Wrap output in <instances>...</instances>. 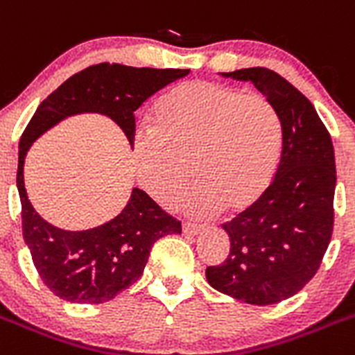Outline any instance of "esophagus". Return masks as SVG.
Here are the masks:
<instances>
[{
    "mask_svg": "<svg viewBox=\"0 0 355 355\" xmlns=\"http://www.w3.org/2000/svg\"><path fill=\"white\" fill-rule=\"evenodd\" d=\"M182 231H184V234L194 236V234H200L201 231H203V226H200V224H193V223H184L182 224Z\"/></svg>",
    "mask_w": 355,
    "mask_h": 355,
    "instance_id": "1",
    "label": "esophagus"
}]
</instances>
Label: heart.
Segmentation results:
<instances>
[{
  "label": "heart",
  "mask_w": 355,
  "mask_h": 355,
  "mask_svg": "<svg viewBox=\"0 0 355 355\" xmlns=\"http://www.w3.org/2000/svg\"><path fill=\"white\" fill-rule=\"evenodd\" d=\"M132 164L144 189L170 207L189 180L182 200L193 215L223 207H252L268 191L282 154V122L259 92L194 80L178 85L154 105L150 129L135 132Z\"/></svg>",
  "instance_id": "b5f03b06"
}]
</instances>
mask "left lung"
Listing matches in <instances>:
<instances>
[{
  "instance_id": "obj_1",
  "label": "left lung",
  "mask_w": 355,
  "mask_h": 355,
  "mask_svg": "<svg viewBox=\"0 0 355 355\" xmlns=\"http://www.w3.org/2000/svg\"><path fill=\"white\" fill-rule=\"evenodd\" d=\"M252 82L282 122V155L266 193L231 223L230 256L207 268L214 289L248 304H273L300 293L317 273L333 234L334 148L315 108L268 68L223 73Z\"/></svg>"
}]
</instances>
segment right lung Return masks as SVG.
Returning a JSON list of instances; mask_svg holds the SVG:
<instances>
[{
  "instance_id": "add662e5",
  "label": "right lung",
  "mask_w": 355,
  "mask_h": 355,
  "mask_svg": "<svg viewBox=\"0 0 355 355\" xmlns=\"http://www.w3.org/2000/svg\"><path fill=\"white\" fill-rule=\"evenodd\" d=\"M189 71L110 62L89 66L43 99L22 132L17 164L22 234L40 278L61 300L85 304L114 300L141 277L152 245L166 234H180L182 226L138 187H132L121 214L101 226L84 231L52 226L40 217L26 193L24 161L29 147L43 132L78 114L112 119L131 145L137 131L135 112Z\"/></svg>"
}]
</instances>
